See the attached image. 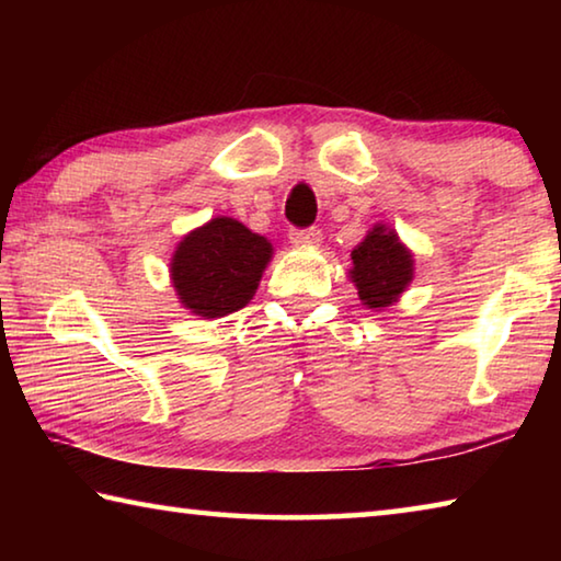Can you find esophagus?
Returning <instances> with one entry per match:
<instances>
[{
  "instance_id": "1",
  "label": "esophagus",
  "mask_w": 561,
  "mask_h": 561,
  "mask_svg": "<svg viewBox=\"0 0 561 561\" xmlns=\"http://www.w3.org/2000/svg\"><path fill=\"white\" fill-rule=\"evenodd\" d=\"M289 242L299 247H311L321 242V230L319 227H304V230H291Z\"/></svg>"
}]
</instances>
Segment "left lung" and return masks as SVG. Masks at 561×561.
I'll return each instance as SVG.
<instances>
[{
    "mask_svg": "<svg viewBox=\"0 0 561 561\" xmlns=\"http://www.w3.org/2000/svg\"><path fill=\"white\" fill-rule=\"evenodd\" d=\"M351 260H354V270L348 274L368 309L388 307L413 279L411 252L398 242V234L388 232L383 225L366 234V240L351 252Z\"/></svg>",
    "mask_w": 561,
    "mask_h": 561,
    "instance_id": "left-lung-1",
    "label": "left lung"
}]
</instances>
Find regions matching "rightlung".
Here are the masks:
<instances>
[{
	"instance_id": "obj_1",
	"label": "right lung",
	"mask_w": 561,
	"mask_h": 561,
	"mask_svg": "<svg viewBox=\"0 0 561 561\" xmlns=\"http://www.w3.org/2000/svg\"><path fill=\"white\" fill-rule=\"evenodd\" d=\"M272 257V244L232 217H215L178 244L170 264L180 301L217 319L247 307Z\"/></svg>"
}]
</instances>
